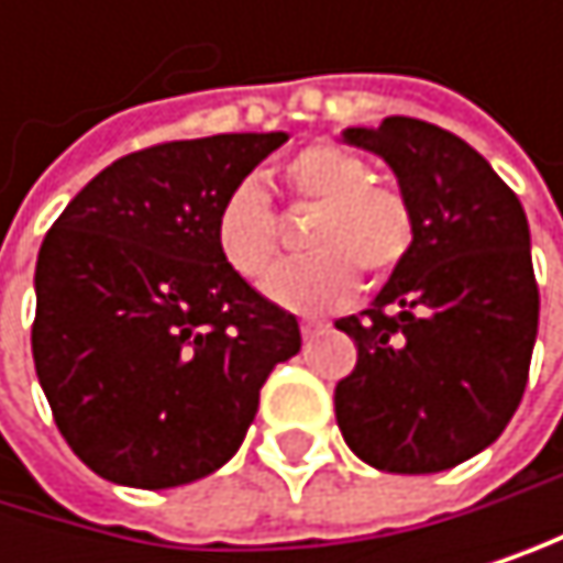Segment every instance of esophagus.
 <instances>
[{
	"mask_svg": "<svg viewBox=\"0 0 563 563\" xmlns=\"http://www.w3.org/2000/svg\"><path fill=\"white\" fill-rule=\"evenodd\" d=\"M320 331H323V323H317V320H303V323H300V334H303V338H317Z\"/></svg>",
	"mask_w": 563,
	"mask_h": 563,
	"instance_id": "obj_1",
	"label": "esophagus"
}]
</instances>
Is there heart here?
I'll list each match as a JSON object with an SVG mask.
<instances>
[{
	"mask_svg": "<svg viewBox=\"0 0 563 563\" xmlns=\"http://www.w3.org/2000/svg\"><path fill=\"white\" fill-rule=\"evenodd\" d=\"M284 181L300 202H317L303 243L313 250L290 260L266 279V297L287 310L320 313L347 303L357 290V269L367 276L391 273L408 246L416 222L405 196L372 181V168L354 151L317 141L287 162ZM212 240L222 263L250 284L269 273L279 235L269 199L256 181H240L222 199Z\"/></svg>",
	"mask_w": 563,
	"mask_h": 563,
	"instance_id": "1",
	"label": "heart"
}]
</instances>
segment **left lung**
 Wrapping results in <instances>:
<instances>
[{
	"mask_svg": "<svg viewBox=\"0 0 563 563\" xmlns=\"http://www.w3.org/2000/svg\"><path fill=\"white\" fill-rule=\"evenodd\" d=\"M341 137L395 172L416 235L372 307L338 320L357 344L338 429L382 473H442L500 439L527 388L540 317L527 216L452 131L385 118Z\"/></svg>",
	"mask_w": 563,
	"mask_h": 563,
	"instance_id": "obj_1",
	"label": "left lung"
}]
</instances>
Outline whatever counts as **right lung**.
I'll return each mask as SVG.
<instances>
[{"label":"right lung","mask_w":563,"mask_h":563,"mask_svg":"<svg viewBox=\"0 0 563 563\" xmlns=\"http://www.w3.org/2000/svg\"><path fill=\"white\" fill-rule=\"evenodd\" d=\"M287 141L212 134L134 151L87 181L36 260L33 361L56 429L97 476L168 489L225 466L300 323L232 273L222 199Z\"/></svg>","instance_id":"add662e5"}]
</instances>
